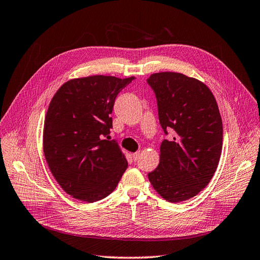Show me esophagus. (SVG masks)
Listing matches in <instances>:
<instances>
[{"label":"esophagus","mask_w":260,"mask_h":260,"mask_svg":"<svg viewBox=\"0 0 260 260\" xmlns=\"http://www.w3.org/2000/svg\"><path fill=\"white\" fill-rule=\"evenodd\" d=\"M139 157H140V151H137V152H134V153H133V159H134L135 161H136V160H138V159H139Z\"/></svg>","instance_id":"esophagus-1"}]
</instances>
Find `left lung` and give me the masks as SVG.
<instances>
[{
	"label": "left lung",
	"instance_id": "8db88e82",
	"mask_svg": "<svg viewBox=\"0 0 260 260\" xmlns=\"http://www.w3.org/2000/svg\"><path fill=\"white\" fill-rule=\"evenodd\" d=\"M147 81L157 97L163 131H173L148 179L168 202H184L205 188L218 168L223 138L218 103L203 81L181 73H154Z\"/></svg>",
	"mask_w": 260,
	"mask_h": 260
}]
</instances>
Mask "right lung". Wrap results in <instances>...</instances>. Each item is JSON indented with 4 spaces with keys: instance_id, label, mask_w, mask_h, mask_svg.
<instances>
[{
    "instance_id": "add662e5",
    "label": "right lung",
    "mask_w": 260,
    "mask_h": 260,
    "mask_svg": "<svg viewBox=\"0 0 260 260\" xmlns=\"http://www.w3.org/2000/svg\"><path fill=\"white\" fill-rule=\"evenodd\" d=\"M134 77L93 75L64 83L51 99L44 117L42 146L52 175L73 198L93 203L120 182L127 160L114 140L116 95Z\"/></svg>"
}]
</instances>
